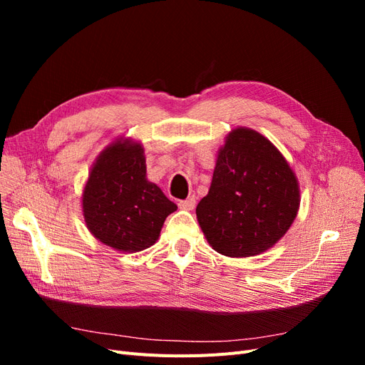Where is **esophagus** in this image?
Here are the masks:
<instances>
[{"instance_id":"34e87169","label":"esophagus","mask_w":365,"mask_h":365,"mask_svg":"<svg viewBox=\"0 0 365 365\" xmlns=\"http://www.w3.org/2000/svg\"><path fill=\"white\" fill-rule=\"evenodd\" d=\"M195 204H196V197L195 196H190V197H187V200H184V201H180V208H182V210H193V207H195Z\"/></svg>"}]
</instances>
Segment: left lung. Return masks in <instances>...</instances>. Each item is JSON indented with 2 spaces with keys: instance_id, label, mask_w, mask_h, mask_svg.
Returning <instances> with one entry per match:
<instances>
[{
  "instance_id": "1",
  "label": "left lung",
  "mask_w": 365,
  "mask_h": 365,
  "mask_svg": "<svg viewBox=\"0 0 365 365\" xmlns=\"http://www.w3.org/2000/svg\"><path fill=\"white\" fill-rule=\"evenodd\" d=\"M298 204V182L282 153L259 132L239 128L219 152L196 216L215 251L250 257L271 248L289 230Z\"/></svg>"
}]
</instances>
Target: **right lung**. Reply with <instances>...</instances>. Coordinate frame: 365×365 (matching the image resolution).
<instances>
[{
    "instance_id": "add662e5",
    "label": "right lung",
    "mask_w": 365,
    "mask_h": 365,
    "mask_svg": "<svg viewBox=\"0 0 365 365\" xmlns=\"http://www.w3.org/2000/svg\"><path fill=\"white\" fill-rule=\"evenodd\" d=\"M138 143L115 141L97 158L83 190V216L91 233L118 251H141L155 244L176 205L146 180Z\"/></svg>"
}]
</instances>
